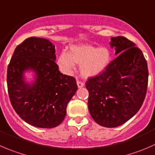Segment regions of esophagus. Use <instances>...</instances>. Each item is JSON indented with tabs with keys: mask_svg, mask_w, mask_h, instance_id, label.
Masks as SVG:
<instances>
[{
	"mask_svg": "<svg viewBox=\"0 0 155 155\" xmlns=\"http://www.w3.org/2000/svg\"><path fill=\"white\" fill-rule=\"evenodd\" d=\"M77 85L78 87V88H81V87H83L84 86V83L81 82L80 81H77Z\"/></svg>",
	"mask_w": 155,
	"mask_h": 155,
	"instance_id": "34e87169",
	"label": "esophagus"
}]
</instances>
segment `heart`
I'll list each match as a JSON object with an SVG mask.
<instances>
[{"mask_svg": "<svg viewBox=\"0 0 155 155\" xmlns=\"http://www.w3.org/2000/svg\"><path fill=\"white\" fill-rule=\"evenodd\" d=\"M111 62V53L106 47H96L89 44L73 45L69 53H59L57 63L61 71L70 74L75 68V64L81 65L80 71L85 78L95 77L103 72Z\"/></svg>", "mask_w": 155, "mask_h": 155, "instance_id": "1", "label": "heart"}]
</instances>
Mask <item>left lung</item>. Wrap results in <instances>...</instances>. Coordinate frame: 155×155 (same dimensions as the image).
Wrapping results in <instances>:
<instances>
[{
  "instance_id": "1",
  "label": "left lung",
  "mask_w": 155,
  "mask_h": 155,
  "mask_svg": "<svg viewBox=\"0 0 155 155\" xmlns=\"http://www.w3.org/2000/svg\"><path fill=\"white\" fill-rule=\"evenodd\" d=\"M117 56L99 75L89 78L88 108L102 127H116L133 117L146 95L148 71L140 49L122 36L111 38Z\"/></svg>"
}]
</instances>
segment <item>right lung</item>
<instances>
[{"instance_id": "obj_1", "label": "right lung", "mask_w": 155, "mask_h": 155, "mask_svg": "<svg viewBox=\"0 0 155 155\" xmlns=\"http://www.w3.org/2000/svg\"><path fill=\"white\" fill-rule=\"evenodd\" d=\"M55 52L49 40L27 38L15 49L7 68L10 102L22 120L36 127L59 126L78 90L75 78L59 71ZM27 71L35 73L33 82H26Z\"/></svg>"}]
</instances>
